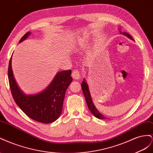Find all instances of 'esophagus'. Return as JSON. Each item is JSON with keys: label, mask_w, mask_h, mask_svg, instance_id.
Returning a JSON list of instances; mask_svg holds the SVG:
<instances>
[{"label": "esophagus", "mask_w": 153, "mask_h": 153, "mask_svg": "<svg viewBox=\"0 0 153 153\" xmlns=\"http://www.w3.org/2000/svg\"><path fill=\"white\" fill-rule=\"evenodd\" d=\"M72 76L74 79H79L80 78V74L77 70H74L72 72Z\"/></svg>", "instance_id": "34e87169"}]
</instances>
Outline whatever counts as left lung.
Returning <instances> with one entry per match:
<instances>
[{
	"instance_id": "8db88e82",
	"label": "left lung",
	"mask_w": 153,
	"mask_h": 153,
	"mask_svg": "<svg viewBox=\"0 0 153 153\" xmlns=\"http://www.w3.org/2000/svg\"><path fill=\"white\" fill-rule=\"evenodd\" d=\"M121 34H123V35L126 36L128 37L129 38H130L131 40H133V38H132V36L130 35L129 34L126 33V32H123L122 33L120 32ZM81 88H82V92H83V94L85 95V97L86 99V104L87 105H88V107L89 108L90 111L91 112V113L95 117L98 118L99 119H105L106 118L103 116L101 113H100L97 110V108H95V106H94V104L93 103L92 100H91V95L90 94V91H89V89H88V85H87L86 82H85V80L84 79V81L82 82L81 83Z\"/></svg>"
}]
</instances>
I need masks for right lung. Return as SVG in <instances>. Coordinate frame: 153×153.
I'll return each mask as SVG.
<instances>
[{
	"label": "right lung",
	"mask_w": 153,
	"mask_h": 153,
	"mask_svg": "<svg viewBox=\"0 0 153 153\" xmlns=\"http://www.w3.org/2000/svg\"><path fill=\"white\" fill-rule=\"evenodd\" d=\"M29 34L30 32L25 33L19 43ZM11 58L12 56L8 66V80L15 102L33 120L44 124L53 123L62 113L65 91L72 81L71 70L58 72L50 85L42 92L26 95L22 92L15 81L11 68Z\"/></svg>",
	"instance_id": "right-lung-1"
}]
</instances>
